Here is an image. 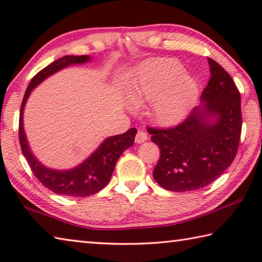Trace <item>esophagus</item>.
Masks as SVG:
<instances>
[{
  "instance_id": "obj_1",
  "label": "esophagus",
  "mask_w": 262,
  "mask_h": 262,
  "mask_svg": "<svg viewBox=\"0 0 262 262\" xmlns=\"http://www.w3.org/2000/svg\"><path fill=\"white\" fill-rule=\"evenodd\" d=\"M147 140H148L147 133L143 132V130L137 132V134L135 136V142H136V143H143V142H145Z\"/></svg>"
}]
</instances>
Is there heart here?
<instances>
[{"label": "heart", "mask_w": 262, "mask_h": 262, "mask_svg": "<svg viewBox=\"0 0 262 262\" xmlns=\"http://www.w3.org/2000/svg\"><path fill=\"white\" fill-rule=\"evenodd\" d=\"M136 104L151 101V112L162 125H173L186 117L198 96V84L172 59H154L142 66L139 77L127 86Z\"/></svg>", "instance_id": "1"}]
</instances>
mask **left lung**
<instances>
[{
    "mask_svg": "<svg viewBox=\"0 0 262 262\" xmlns=\"http://www.w3.org/2000/svg\"><path fill=\"white\" fill-rule=\"evenodd\" d=\"M210 78L201 104L180 125L148 127L161 150L154 179L172 192L200 189L216 180L236 157L242 134L241 94L223 67L208 59Z\"/></svg>",
    "mask_w": 262,
    "mask_h": 262,
    "instance_id": "left-lung-1",
    "label": "left lung"
}]
</instances>
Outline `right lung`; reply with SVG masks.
I'll list each match as a JSON object with an SVG mask.
<instances>
[{"label":"right lung","mask_w":262,"mask_h":262,"mask_svg":"<svg viewBox=\"0 0 262 262\" xmlns=\"http://www.w3.org/2000/svg\"><path fill=\"white\" fill-rule=\"evenodd\" d=\"M90 60L91 57L89 55H66L52 62L32 78L26 89L20 106L19 142L24 157L28 159L34 176L45 187L55 194L67 195V196H90L103 189L108 184L119 157L125 150L134 144L137 132L136 128H130L123 134L107 137L85 161L70 170H54V168L42 165L31 151L23 125L24 107L31 92L43 79L59 70L67 68L69 66L86 63Z\"/></svg>","instance_id":"right-lung-1"}]
</instances>
